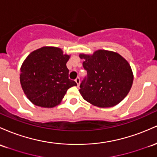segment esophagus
Wrapping results in <instances>:
<instances>
[{"mask_svg": "<svg viewBox=\"0 0 157 157\" xmlns=\"http://www.w3.org/2000/svg\"><path fill=\"white\" fill-rule=\"evenodd\" d=\"M75 82H76V83L77 84V86H79V85H80V78H79V77H77V78L75 80Z\"/></svg>", "mask_w": 157, "mask_h": 157, "instance_id": "obj_1", "label": "esophagus"}]
</instances>
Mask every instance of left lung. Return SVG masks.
<instances>
[{"label":"left lung","instance_id":"left-lung-1","mask_svg":"<svg viewBox=\"0 0 157 157\" xmlns=\"http://www.w3.org/2000/svg\"><path fill=\"white\" fill-rule=\"evenodd\" d=\"M87 78L79 90L85 101L101 108L115 106L123 101L131 89L133 73L119 53L98 50L92 54L80 53Z\"/></svg>","mask_w":157,"mask_h":157}]
</instances>
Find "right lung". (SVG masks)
<instances>
[{"label":"right lung","instance_id":"add662e5","mask_svg":"<svg viewBox=\"0 0 157 157\" xmlns=\"http://www.w3.org/2000/svg\"><path fill=\"white\" fill-rule=\"evenodd\" d=\"M70 56L61 48L50 46L35 50L27 56L20 68V82L31 103L53 108L61 103L69 88L77 86L68 79L66 63Z\"/></svg>","mask_w":157,"mask_h":157}]
</instances>
